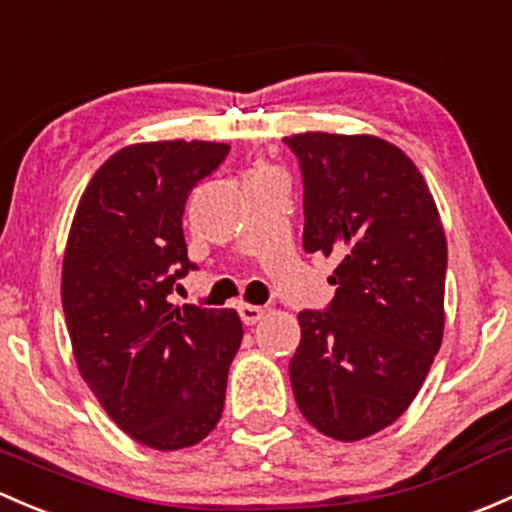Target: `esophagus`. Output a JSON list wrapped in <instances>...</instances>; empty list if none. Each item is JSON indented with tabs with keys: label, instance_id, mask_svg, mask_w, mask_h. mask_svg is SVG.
Instances as JSON below:
<instances>
[{
	"label": "esophagus",
	"instance_id": "34e87169",
	"mask_svg": "<svg viewBox=\"0 0 512 512\" xmlns=\"http://www.w3.org/2000/svg\"><path fill=\"white\" fill-rule=\"evenodd\" d=\"M238 314H240L242 324H245V326H255L257 321L262 319V314H265V309H262V306H255V304H240L238 306Z\"/></svg>",
	"mask_w": 512,
	"mask_h": 512
}]
</instances>
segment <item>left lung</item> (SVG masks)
Segmentation results:
<instances>
[{"label": "left lung", "mask_w": 512, "mask_h": 512, "mask_svg": "<svg viewBox=\"0 0 512 512\" xmlns=\"http://www.w3.org/2000/svg\"><path fill=\"white\" fill-rule=\"evenodd\" d=\"M304 181V250L336 257V297L301 311L289 360L294 400L326 437L390 427L444 336L446 238L414 161L370 134L284 137Z\"/></svg>", "instance_id": "8db88e82"}]
</instances>
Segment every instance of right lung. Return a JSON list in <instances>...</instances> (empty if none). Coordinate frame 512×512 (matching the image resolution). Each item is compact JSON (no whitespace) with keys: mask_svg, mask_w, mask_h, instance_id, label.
I'll return each mask as SVG.
<instances>
[{"mask_svg":"<svg viewBox=\"0 0 512 512\" xmlns=\"http://www.w3.org/2000/svg\"><path fill=\"white\" fill-rule=\"evenodd\" d=\"M230 147L144 142L112 154L80 196L61 299L80 375L112 422L149 449L206 439L223 414L242 341L233 309L176 306V279L196 270L184 208Z\"/></svg>","mask_w":512,"mask_h":512,"instance_id":"right-lung-1","label":"right lung"}]
</instances>
